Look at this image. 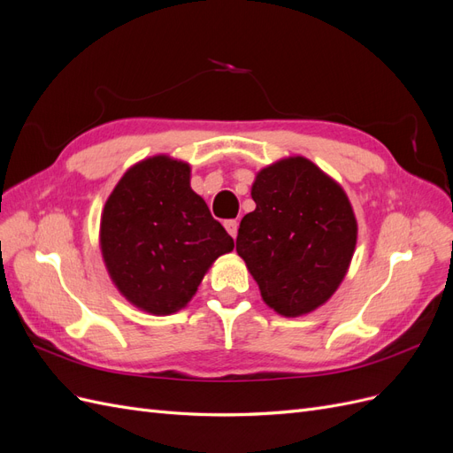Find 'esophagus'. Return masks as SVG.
<instances>
[{
  "mask_svg": "<svg viewBox=\"0 0 453 453\" xmlns=\"http://www.w3.org/2000/svg\"><path fill=\"white\" fill-rule=\"evenodd\" d=\"M225 228L232 238L238 236V221H236V219H228V221H225Z\"/></svg>",
  "mask_w": 453,
  "mask_h": 453,
  "instance_id": "esophagus-1",
  "label": "esophagus"
}]
</instances>
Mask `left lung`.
Wrapping results in <instances>:
<instances>
[{
  "instance_id": "1",
  "label": "left lung",
  "mask_w": 453,
  "mask_h": 453,
  "mask_svg": "<svg viewBox=\"0 0 453 453\" xmlns=\"http://www.w3.org/2000/svg\"><path fill=\"white\" fill-rule=\"evenodd\" d=\"M257 203L240 223L236 251L265 303L285 318L313 311L334 295L357 243L351 203L334 180L304 157L260 170Z\"/></svg>"
}]
</instances>
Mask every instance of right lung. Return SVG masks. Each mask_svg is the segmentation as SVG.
<instances>
[{
	"label": "right lung",
	"mask_w": 453,
	"mask_h": 453,
	"mask_svg": "<svg viewBox=\"0 0 453 453\" xmlns=\"http://www.w3.org/2000/svg\"><path fill=\"white\" fill-rule=\"evenodd\" d=\"M100 245L127 300L168 315L187 306L213 260L234 250V240L190 188L188 164L158 155L132 166L109 195Z\"/></svg>",
	"instance_id": "1"
}]
</instances>
